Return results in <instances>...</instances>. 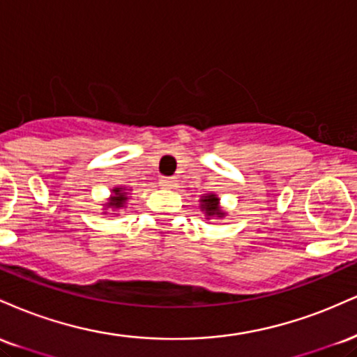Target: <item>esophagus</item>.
I'll use <instances>...</instances> for the list:
<instances>
[{
	"label": "esophagus",
	"instance_id": "1",
	"mask_svg": "<svg viewBox=\"0 0 357 357\" xmlns=\"http://www.w3.org/2000/svg\"><path fill=\"white\" fill-rule=\"evenodd\" d=\"M159 184L162 188H174L176 186V178H161L159 179Z\"/></svg>",
	"mask_w": 357,
	"mask_h": 357
}]
</instances>
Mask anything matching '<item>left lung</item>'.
<instances>
[{"label":"left lung","mask_w":357,"mask_h":357,"mask_svg":"<svg viewBox=\"0 0 357 357\" xmlns=\"http://www.w3.org/2000/svg\"><path fill=\"white\" fill-rule=\"evenodd\" d=\"M199 210L204 213L206 220H223L227 216V211L221 208L220 198L215 192H208L199 198Z\"/></svg>","instance_id":"left-lung-1"}]
</instances>
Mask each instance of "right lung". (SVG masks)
Masks as SVG:
<instances>
[{"label":"right lung","instance_id":"obj_1","mask_svg":"<svg viewBox=\"0 0 357 357\" xmlns=\"http://www.w3.org/2000/svg\"><path fill=\"white\" fill-rule=\"evenodd\" d=\"M129 188L119 186L110 190V196L104 203V215H119V210L126 208L129 202Z\"/></svg>","mask_w":357,"mask_h":357}]
</instances>
